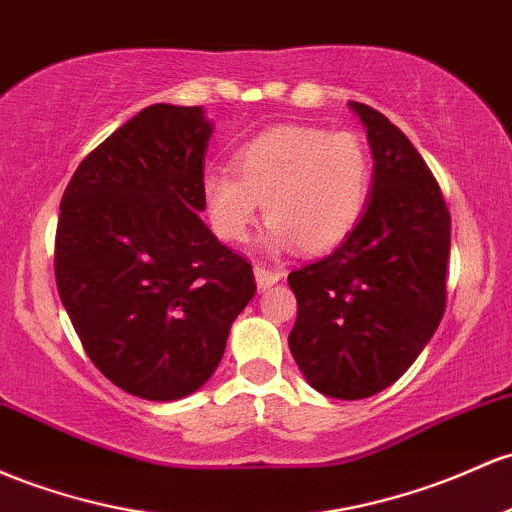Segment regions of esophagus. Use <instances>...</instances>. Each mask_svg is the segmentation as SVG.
<instances>
[{
	"label": "esophagus",
	"instance_id": "34e87169",
	"mask_svg": "<svg viewBox=\"0 0 512 512\" xmlns=\"http://www.w3.org/2000/svg\"><path fill=\"white\" fill-rule=\"evenodd\" d=\"M282 279V274L277 269H269L265 265H255V282L257 289H269L272 284H277Z\"/></svg>",
	"mask_w": 512,
	"mask_h": 512
}]
</instances>
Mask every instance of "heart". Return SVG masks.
Here are the masks:
<instances>
[{"label":"heart","mask_w":512,"mask_h":512,"mask_svg":"<svg viewBox=\"0 0 512 512\" xmlns=\"http://www.w3.org/2000/svg\"><path fill=\"white\" fill-rule=\"evenodd\" d=\"M201 192L213 230L228 243L250 238L262 201L274 247L328 252L367 211L372 157L352 131L286 123L245 140L233 170H211Z\"/></svg>","instance_id":"heart-1"}]
</instances>
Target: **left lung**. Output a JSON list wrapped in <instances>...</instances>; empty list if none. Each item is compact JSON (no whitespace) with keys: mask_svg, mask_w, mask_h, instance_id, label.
Segmentation results:
<instances>
[{"mask_svg":"<svg viewBox=\"0 0 512 512\" xmlns=\"http://www.w3.org/2000/svg\"><path fill=\"white\" fill-rule=\"evenodd\" d=\"M374 155L369 209L338 250L289 274V350L313 389L357 401L398 381L445 316L449 211L413 143L359 101Z\"/></svg>","mask_w":512,"mask_h":512,"instance_id":"obj_1","label":"left lung"}]
</instances>
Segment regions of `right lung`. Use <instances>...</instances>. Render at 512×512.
I'll list each match as a JSON object with an SVG mask.
<instances>
[{"label": "right lung", "mask_w": 512, "mask_h": 512, "mask_svg": "<svg viewBox=\"0 0 512 512\" xmlns=\"http://www.w3.org/2000/svg\"><path fill=\"white\" fill-rule=\"evenodd\" d=\"M211 133L201 106H148L84 157L60 201V301L94 367L148 401L209 381L257 291L199 216Z\"/></svg>", "instance_id": "right-lung-1"}]
</instances>
